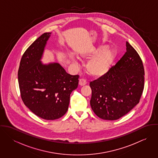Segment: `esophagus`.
<instances>
[{
	"instance_id": "1",
	"label": "esophagus",
	"mask_w": 158,
	"mask_h": 158,
	"mask_svg": "<svg viewBox=\"0 0 158 158\" xmlns=\"http://www.w3.org/2000/svg\"><path fill=\"white\" fill-rule=\"evenodd\" d=\"M79 85L82 86H84L86 84V81L85 80V79H80L79 80V83H78Z\"/></svg>"
}]
</instances>
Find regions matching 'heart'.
I'll return each mask as SVG.
<instances>
[{
	"mask_svg": "<svg viewBox=\"0 0 158 158\" xmlns=\"http://www.w3.org/2000/svg\"><path fill=\"white\" fill-rule=\"evenodd\" d=\"M92 56L93 57L86 64V72L93 77L99 78L105 75L112 68L117 56V51L107 44H102L93 47L88 52L81 55L84 58Z\"/></svg>",
	"mask_w": 158,
	"mask_h": 158,
	"instance_id": "b5f03b06",
	"label": "heart"
}]
</instances>
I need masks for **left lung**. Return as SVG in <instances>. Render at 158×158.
<instances>
[{
    "instance_id": "1",
    "label": "left lung",
    "mask_w": 158,
    "mask_h": 158,
    "mask_svg": "<svg viewBox=\"0 0 158 158\" xmlns=\"http://www.w3.org/2000/svg\"><path fill=\"white\" fill-rule=\"evenodd\" d=\"M127 52L104 76L90 83L92 110L98 117L115 120L139 103L144 88V68L127 41Z\"/></svg>"
}]
</instances>
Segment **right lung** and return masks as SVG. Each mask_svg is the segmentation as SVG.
<instances>
[{
  "mask_svg": "<svg viewBox=\"0 0 158 158\" xmlns=\"http://www.w3.org/2000/svg\"><path fill=\"white\" fill-rule=\"evenodd\" d=\"M44 33L24 52L18 70V82L25 105L37 116L55 120L68 111L71 92L78 87L79 75H71L58 63L43 64L47 42Z\"/></svg>",
  "mask_w": 158,
  "mask_h": 158,
  "instance_id": "add662e5",
  "label": "right lung"
}]
</instances>
